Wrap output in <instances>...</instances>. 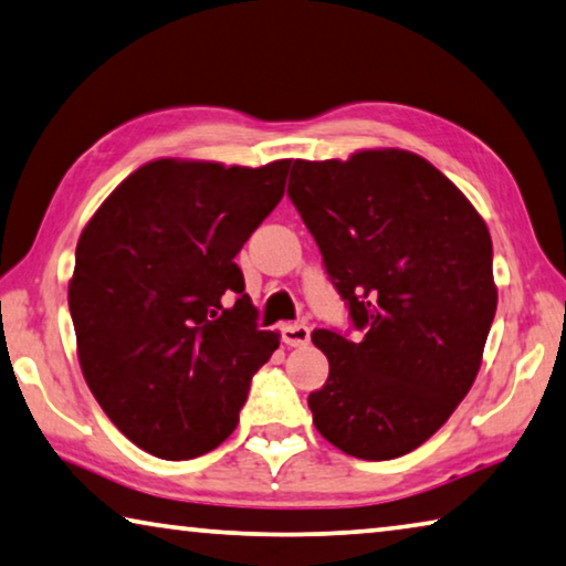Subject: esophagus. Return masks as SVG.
Segmentation results:
<instances>
[{"mask_svg":"<svg viewBox=\"0 0 566 566\" xmlns=\"http://www.w3.org/2000/svg\"><path fill=\"white\" fill-rule=\"evenodd\" d=\"M282 343L290 347H302L310 343V329L304 325H282Z\"/></svg>","mask_w":566,"mask_h":566,"instance_id":"34e87169","label":"esophagus"}]
</instances>
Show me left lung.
Instances as JSON below:
<instances>
[{"label":"left lung","instance_id":"obj_1","mask_svg":"<svg viewBox=\"0 0 566 566\" xmlns=\"http://www.w3.org/2000/svg\"><path fill=\"white\" fill-rule=\"evenodd\" d=\"M290 199L360 339L312 332L329 360L310 392L339 451L390 461L441 428L476 380L496 315L486 221L426 158L400 148L294 160Z\"/></svg>","mask_w":566,"mask_h":566}]
</instances>
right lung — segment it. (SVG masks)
Masks as SVG:
<instances>
[{
    "label": "right lung",
    "mask_w": 566,
    "mask_h": 566,
    "mask_svg": "<svg viewBox=\"0 0 566 566\" xmlns=\"http://www.w3.org/2000/svg\"><path fill=\"white\" fill-rule=\"evenodd\" d=\"M290 164L150 160L80 234L77 360L105 416L150 455L186 461L227 441L280 347V332L256 327L234 256L282 201Z\"/></svg>",
    "instance_id": "1"
}]
</instances>
